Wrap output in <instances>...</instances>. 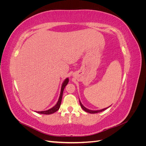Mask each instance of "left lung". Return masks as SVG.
Masks as SVG:
<instances>
[{
  "instance_id": "8db88e82",
  "label": "left lung",
  "mask_w": 146,
  "mask_h": 146,
  "mask_svg": "<svg viewBox=\"0 0 146 146\" xmlns=\"http://www.w3.org/2000/svg\"><path fill=\"white\" fill-rule=\"evenodd\" d=\"M79 102H80V104L81 107L82 108V109L84 110V111H86V112H87V113H91V114H94V113H100V112H101V111H104V110H105L106 109L108 108V107H110H110H107V108H104V109H102V110H96V111H94V110H89V109H88V108H85V107H84V106L82 105V104L81 103V102H80V100H79Z\"/></svg>"
}]
</instances>
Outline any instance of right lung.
I'll return each mask as SVG.
<instances>
[{
  "mask_svg": "<svg viewBox=\"0 0 146 146\" xmlns=\"http://www.w3.org/2000/svg\"><path fill=\"white\" fill-rule=\"evenodd\" d=\"M69 82V78H66L64 81L63 82L62 86H61V92H60V95L59 97V99L57 102L56 104L54 106V107H52V108L46 110V111H37L38 113L39 114H50L52 113H54L55 112L59 110L60 105H61V100H62V97H63V91L65 86L68 85V83Z\"/></svg>",
  "mask_w": 146,
  "mask_h": 146,
  "instance_id": "1",
  "label": "right lung"
}]
</instances>
